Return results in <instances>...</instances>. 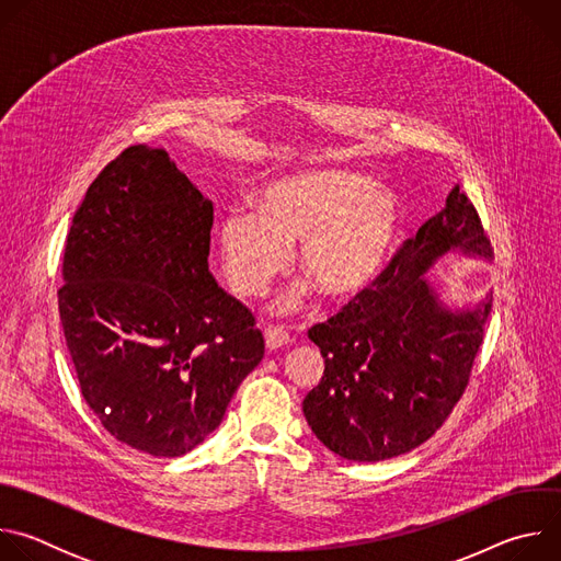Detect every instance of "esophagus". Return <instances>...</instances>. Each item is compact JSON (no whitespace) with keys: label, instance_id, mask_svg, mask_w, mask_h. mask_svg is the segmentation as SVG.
<instances>
[{"label":"esophagus","instance_id":"obj_1","mask_svg":"<svg viewBox=\"0 0 561 561\" xmlns=\"http://www.w3.org/2000/svg\"><path fill=\"white\" fill-rule=\"evenodd\" d=\"M264 340H266V348L268 351H279L282 346H288L290 344V335L284 333L282 329H268L264 333Z\"/></svg>","mask_w":561,"mask_h":561}]
</instances>
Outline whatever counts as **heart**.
I'll return each instance as SVG.
<instances>
[{"label":"heart","mask_w":561,"mask_h":561,"mask_svg":"<svg viewBox=\"0 0 561 561\" xmlns=\"http://www.w3.org/2000/svg\"><path fill=\"white\" fill-rule=\"evenodd\" d=\"M232 208L217 226L224 275L239 297H260L299 244L304 277L327 299L364 295L386 268L402 232L399 197L353 171L284 175Z\"/></svg>","instance_id":"obj_1"}]
</instances>
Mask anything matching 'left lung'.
<instances>
[{"label":"left lung","instance_id":"obj_1","mask_svg":"<svg viewBox=\"0 0 561 561\" xmlns=\"http://www.w3.org/2000/svg\"><path fill=\"white\" fill-rule=\"evenodd\" d=\"M448 255L491 262V244L459 186L377 279L308 337L324 377L304 399V417L335 455L383 461L404 455L446 422L482 346L493 295L446 304L428 271Z\"/></svg>","mask_w":561,"mask_h":561}]
</instances>
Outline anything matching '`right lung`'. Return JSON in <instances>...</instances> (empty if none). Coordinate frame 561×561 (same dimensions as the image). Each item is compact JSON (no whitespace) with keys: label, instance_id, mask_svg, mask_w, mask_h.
Listing matches in <instances>:
<instances>
[{"label":"right lung","instance_id":"add662e5","mask_svg":"<svg viewBox=\"0 0 561 561\" xmlns=\"http://www.w3.org/2000/svg\"><path fill=\"white\" fill-rule=\"evenodd\" d=\"M210 226L213 202L139 144L98 175L66 239L59 319L82 394L152 457L199 446L264 357L253 314L208 271Z\"/></svg>","mask_w":561,"mask_h":561}]
</instances>
